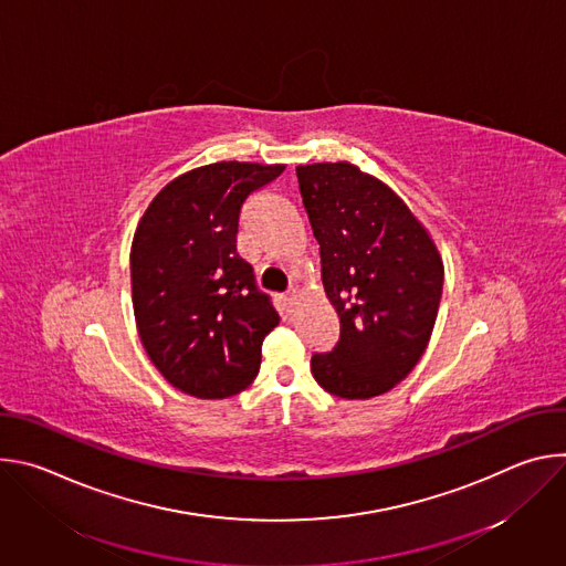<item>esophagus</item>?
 Here are the masks:
<instances>
[{"mask_svg":"<svg viewBox=\"0 0 566 566\" xmlns=\"http://www.w3.org/2000/svg\"><path fill=\"white\" fill-rule=\"evenodd\" d=\"M282 300H284V306H286V311H291V308L295 306V300H297V295H295V289L286 291V293L282 295Z\"/></svg>","mask_w":566,"mask_h":566,"instance_id":"esophagus-1","label":"esophagus"}]
</instances>
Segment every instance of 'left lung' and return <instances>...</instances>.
Here are the masks:
<instances>
[{
  "label": "left lung",
  "instance_id": "obj_1",
  "mask_svg": "<svg viewBox=\"0 0 566 566\" xmlns=\"http://www.w3.org/2000/svg\"><path fill=\"white\" fill-rule=\"evenodd\" d=\"M295 175L340 317L334 349L311 356L313 378L349 400L385 394L430 343L443 291L437 247L410 208L356 166H300Z\"/></svg>",
  "mask_w": 566,
  "mask_h": 566
}]
</instances>
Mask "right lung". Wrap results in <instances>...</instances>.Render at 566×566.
I'll return each instance as SVG.
<instances>
[{"label":"right lung","instance_id":"1","mask_svg":"<svg viewBox=\"0 0 566 566\" xmlns=\"http://www.w3.org/2000/svg\"><path fill=\"white\" fill-rule=\"evenodd\" d=\"M284 166L223 160L160 190L132 244L140 343L164 378L197 398L247 389L280 315L237 253L239 212Z\"/></svg>","mask_w":566,"mask_h":566}]
</instances>
